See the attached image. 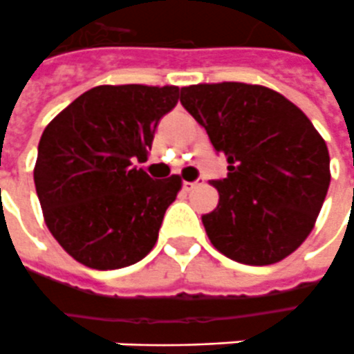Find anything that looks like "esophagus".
<instances>
[{"instance_id": "1", "label": "esophagus", "mask_w": 354, "mask_h": 354, "mask_svg": "<svg viewBox=\"0 0 354 354\" xmlns=\"http://www.w3.org/2000/svg\"><path fill=\"white\" fill-rule=\"evenodd\" d=\"M201 185H204V178H198V180H195V182H184V189L193 191V189H197V187H201Z\"/></svg>"}]
</instances>
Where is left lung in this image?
Instances as JSON below:
<instances>
[{
  "mask_svg": "<svg viewBox=\"0 0 354 354\" xmlns=\"http://www.w3.org/2000/svg\"><path fill=\"white\" fill-rule=\"evenodd\" d=\"M180 101L229 161L214 180L219 204L204 214L206 234L236 263L281 261L308 238L330 185L323 137L297 104L264 86L197 84Z\"/></svg>",
  "mask_w": 354,
  "mask_h": 354,
  "instance_id": "8db88e82",
  "label": "left lung"
}]
</instances>
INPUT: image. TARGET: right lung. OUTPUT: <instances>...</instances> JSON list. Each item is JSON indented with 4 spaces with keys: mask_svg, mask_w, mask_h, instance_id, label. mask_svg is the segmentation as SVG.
<instances>
[{
    "mask_svg": "<svg viewBox=\"0 0 354 354\" xmlns=\"http://www.w3.org/2000/svg\"><path fill=\"white\" fill-rule=\"evenodd\" d=\"M178 97L176 86H97L46 125L35 189L52 236L78 263L116 270L156 245L182 180H153L135 161L146 159Z\"/></svg>",
    "mask_w": 354,
    "mask_h": 354,
    "instance_id": "right-lung-1",
    "label": "right lung"
}]
</instances>
